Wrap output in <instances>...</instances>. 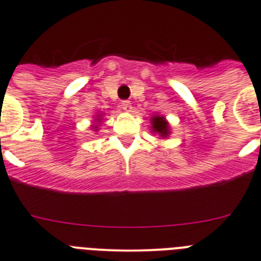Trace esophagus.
I'll return each mask as SVG.
<instances>
[{
  "label": "esophagus",
  "mask_w": 261,
  "mask_h": 261,
  "mask_svg": "<svg viewBox=\"0 0 261 261\" xmlns=\"http://www.w3.org/2000/svg\"><path fill=\"white\" fill-rule=\"evenodd\" d=\"M122 109L125 110V112H131L133 110V105H131V101L128 100H125V101H122Z\"/></svg>",
  "instance_id": "obj_1"
}]
</instances>
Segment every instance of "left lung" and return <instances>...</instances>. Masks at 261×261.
Returning a JSON list of instances; mask_svg holds the SVG:
<instances>
[{"label":"left lung","mask_w":261,"mask_h":261,"mask_svg":"<svg viewBox=\"0 0 261 261\" xmlns=\"http://www.w3.org/2000/svg\"><path fill=\"white\" fill-rule=\"evenodd\" d=\"M152 123V133H157L161 138H166L170 134L169 130V123L166 119L161 116H153L151 119Z\"/></svg>","instance_id":"left-lung-1"}]
</instances>
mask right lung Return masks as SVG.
<instances>
[{
	"label": "right lung",
	"mask_w": 261,
	"mask_h": 261,
	"mask_svg": "<svg viewBox=\"0 0 261 261\" xmlns=\"http://www.w3.org/2000/svg\"><path fill=\"white\" fill-rule=\"evenodd\" d=\"M96 122H98V123H100V122H101V119H100V116H97V119H96ZM92 127L97 128V125H96V126H92Z\"/></svg>",
	"instance_id": "right-lung-1"
}]
</instances>
